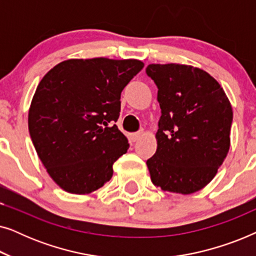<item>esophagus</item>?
<instances>
[{
	"label": "esophagus",
	"mask_w": 256,
	"mask_h": 256,
	"mask_svg": "<svg viewBox=\"0 0 256 256\" xmlns=\"http://www.w3.org/2000/svg\"><path fill=\"white\" fill-rule=\"evenodd\" d=\"M141 136H142V132H134V134L130 135V140L132 142H136L138 140L141 138Z\"/></svg>",
	"instance_id": "obj_1"
}]
</instances>
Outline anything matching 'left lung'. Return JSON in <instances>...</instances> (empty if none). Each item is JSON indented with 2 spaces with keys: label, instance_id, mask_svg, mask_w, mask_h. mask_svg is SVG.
<instances>
[{
  "label": "left lung",
  "instance_id": "obj_1",
  "mask_svg": "<svg viewBox=\"0 0 256 256\" xmlns=\"http://www.w3.org/2000/svg\"><path fill=\"white\" fill-rule=\"evenodd\" d=\"M160 115L155 155L146 160L154 185L190 194L216 176L230 150L233 112L216 80L200 68L150 64Z\"/></svg>",
  "mask_w": 256,
  "mask_h": 256
}]
</instances>
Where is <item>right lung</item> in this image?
Segmentation results:
<instances>
[{"mask_svg": "<svg viewBox=\"0 0 256 256\" xmlns=\"http://www.w3.org/2000/svg\"><path fill=\"white\" fill-rule=\"evenodd\" d=\"M143 66L136 59H68L40 80L29 110V132L62 190L87 194L113 176L114 162L129 148L114 124L121 92Z\"/></svg>", "mask_w": 256, "mask_h": 256, "instance_id": "obj_1", "label": "right lung"}]
</instances>
